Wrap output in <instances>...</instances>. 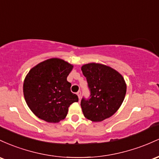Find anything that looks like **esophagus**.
<instances>
[{
	"instance_id": "esophagus-1",
	"label": "esophagus",
	"mask_w": 159,
	"mask_h": 159,
	"mask_svg": "<svg viewBox=\"0 0 159 159\" xmlns=\"http://www.w3.org/2000/svg\"><path fill=\"white\" fill-rule=\"evenodd\" d=\"M76 94H77V95H78V98H79V99H80V98H81V92H80V91H79V92H78L77 93H76Z\"/></svg>"
}]
</instances>
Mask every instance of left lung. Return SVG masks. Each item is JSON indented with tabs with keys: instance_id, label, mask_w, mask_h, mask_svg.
I'll list each match as a JSON object with an SVG mask.
<instances>
[{
	"instance_id": "obj_1",
	"label": "left lung",
	"mask_w": 159,
	"mask_h": 159,
	"mask_svg": "<svg viewBox=\"0 0 159 159\" xmlns=\"http://www.w3.org/2000/svg\"><path fill=\"white\" fill-rule=\"evenodd\" d=\"M86 77L90 97L83 98L81 107L84 116L92 122H101L112 116L124 101L126 83L118 71L101 64L82 66Z\"/></svg>"
}]
</instances>
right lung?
I'll list each match as a JSON object with an SVG mask.
<instances>
[{
  "label": "right lung",
  "instance_id": "add662e5",
  "mask_svg": "<svg viewBox=\"0 0 159 159\" xmlns=\"http://www.w3.org/2000/svg\"><path fill=\"white\" fill-rule=\"evenodd\" d=\"M73 66L60 58L40 62L30 70L23 83V93L28 107L38 118L56 123L64 119L68 107L79 101L70 92L67 77Z\"/></svg>",
  "mask_w": 159,
  "mask_h": 159
}]
</instances>
